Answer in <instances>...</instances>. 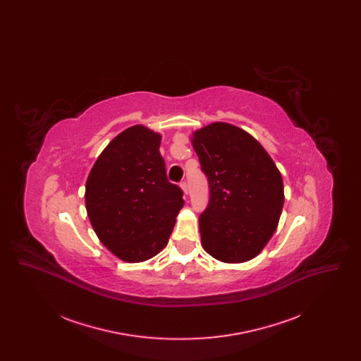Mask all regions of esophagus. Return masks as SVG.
<instances>
[{"mask_svg":"<svg viewBox=\"0 0 361 361\" xmlns=\"http://www.w3.org/2000/svg\"><path fill=\"white\" fill-rule=\"evenodd\" d=\"M180 187H181L183 192H184L185 195H188V184H187L185 181H181V183H180Z\"/></svg>","mask_w":361,"mask_h":361,"instance_id":"1","label":"esophagus"}]
</instances>
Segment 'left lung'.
Returning <instances> with one entry per match:
<instances>
[{
    "label": "left lung",
    "instance_id": "left-lung-1",
    "mask_svg": "<svg viewBox=\"0 0 361 361\" xmlns=\"http://www.w3.org/2000/svg\"><path fill=\"white\" fill-rule=\"evenodd\" d=\"M209 199L200 214L203 247L224 262L256 257L271 240L284 204L283 178L255 137L216 121L193 133Z\"/></svg>",
    "mask_w": 361,
    "mask_h": 361
}]
</instances>
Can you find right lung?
Instances as JSON below:
<instances>
[{
  "instance_id": "add662e5",
  "label": "right lung",
  "mask_w": 361,
  "mask_h": 361,
  "mask_svg": "<svg viewBox=\"0 0 361 361\" xmlns=\"http://www.w3.org/2000/svg\"><path fill=\"white\" fill-rule=\"evenodd\" d=\"M161 135L133 126L114 137L86 180V211L104 246L127 262L154 257L184 206L159 154Z\"/></svg>"
}]
</instances>
